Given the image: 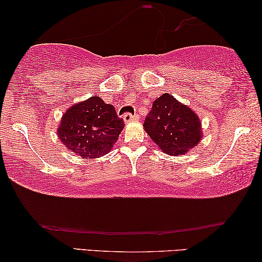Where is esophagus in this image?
Returning a JSON list of instances; mask_svg holds the SVG:
<instances>
[{"mask_svg":"<svg viewBox=\"0 0 262 262\" xmlns=\"http://www.w3.org/2000/svg\"><path fill=\"white\" fill-rule=\"evenodd\" d=\"M123 119H124V122H131V121H137V119H139L138 118V116L137 115H132V114H130V113H126L125 115L123 116Z\"/></svg>","mask_w":262,"mask_h":262,"instance_id":"34e87169","label":"esophagus"}]
</instances>
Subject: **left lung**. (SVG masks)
Wrapping results in <instances>:
<instances>
[{
  "label": "left lung",
  "mask_w": 262,
  "mask_h": 262,
  "mask_svg": "<svg viewBox=\"0 0 262 262\" xmlns=\"http://www.w3.org/2000/svg\"><path fill=\"white\" fill-rule=\"evenodd\" d=\"M144 127L158 147L170 156L186 153L202 137L197 115L170 94H162L153 102Z\"/></svg>",
  "instance_id": "8db88e82"
}]
</instances>
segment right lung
Instances as JSON below:
<instances>
[{
	"mask_svg": "<svg viewBox=\"0 0 262 262\" xmlns=\"http://www.w3.org/2000/svg\"><path fill=\"white\" fill-rule=\"evenodd\" d=\"M124 127L114 105L98 96H92L72 105L62 115L58 137L72 152L85 159L109 153Z\"/></svg>",
	"mask_w": 262,
	"mask_h": 262,
	"instance_id": "right-lung-1",
	"label": "right lung"
}]
</instances>
